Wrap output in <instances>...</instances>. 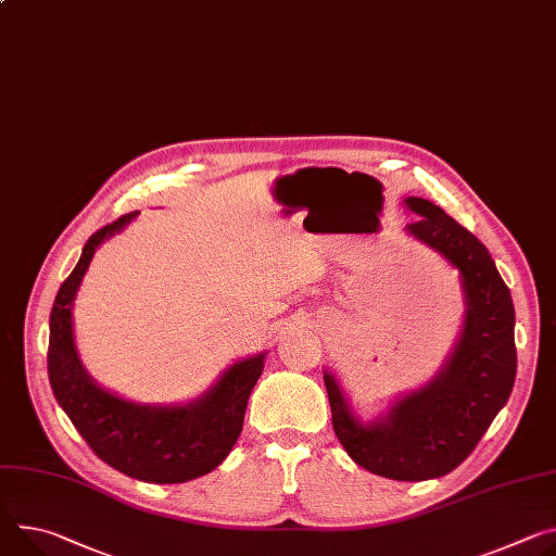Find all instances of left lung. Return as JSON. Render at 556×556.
<instances>
[{"instance_id": "1", "label": "left lung", "mask_w": 556, "mask_h": 556, "mask_svg": "<svg viewBox=\"0 0 556 556\" xmlns=\"http://www.w3.org/2000/svg\"><path fill=\"white\" fill-rule=\"evenodd\" d=\"M419 217L408 232L459 270L466 290V324L445 368L419 392L396 401L383 421L362 426L339 383L324 375L332 428L350 459L396 481L437 479L462 466L498 410L517 377L515 306L488 248L432 201L408 197Z\"/></svg>"}]
</instances>
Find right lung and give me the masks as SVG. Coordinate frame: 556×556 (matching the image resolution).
Returning <instances> with one entry per match:
<instances>
[{"instance_id": "add662e5", "label": "right lung", "mask_w": 556, "mask_h": 556, "mask_svg": "<svg viewBox=\"0 0 556 556\" xmlns=\"http://www.w3.org/2000/svg\"><path fill=\"white\" fill-rule=\"evenodd\" d=\"M137 213L92 232L60 286L50 311L48 379L62 410L99 459L148 483H184L215 470L241 434L248 396L264 370V355L235 364L199 401L181 408L135 406L90 381L73 341L71 306L94 248Z\"/></svg>"}]
</instances>
